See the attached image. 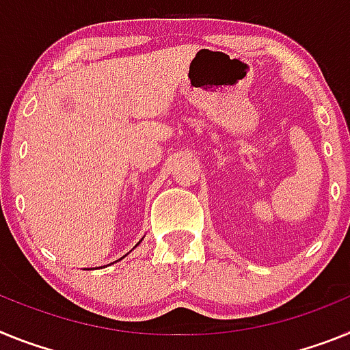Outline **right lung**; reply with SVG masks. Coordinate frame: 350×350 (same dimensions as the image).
<instances>
[{"mask_svg": "<svg viewBox=\"0 0 350 350\" xmlns=\"http://www.w3.org/2000/svg\"><path fill=\"white\" fill-rule=\"evenodd\" d=\"M137 245H139V243H137Z\"/></svg>", "mask_w": 350, "mask_h": 350, "instance_id": "add662e5", "label": "right lung"}]
</instances>
